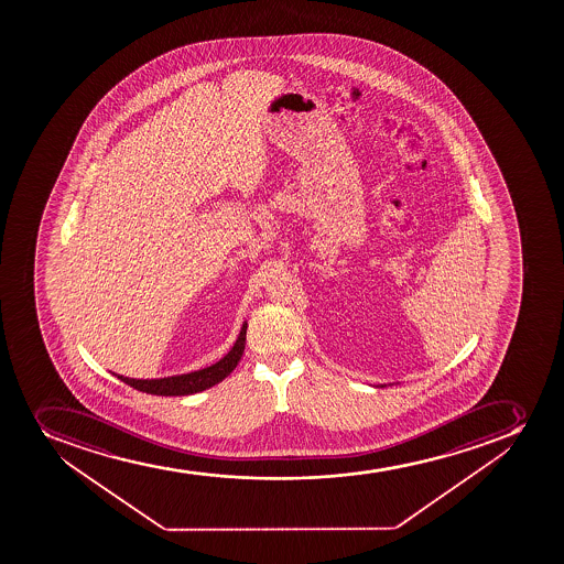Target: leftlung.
I'll use <instances>...</instances> for the list:
<instances>
[{
	"label": "left lung",
	"instance_id": "1",
	"mask_svg": "<svg viewBox=\"0 0 564 564\" xmlns=\"http://www.w3.org/2000/svg\"><path fill=\"white\" fill-rule=\"evenodd\" d=\"M382 388H384V386H382Z\"/></svg>",
	"mask_w": 564,
	"mask_h": 564
}]
</instances>
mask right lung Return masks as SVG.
Instances as JSON below:
<instances>
[{
    "label": "right lung",
    "instance_id": "obj_1",
    "mask_svg": "<svg viewBox=\"0 0 564 564\" xmlns=\"http://www.w3.org/2000/svg\"><path fill=\"white\" fill-rule=\"evenodd\" d=\"M246 329H248V324L245 322L228 355H224L218 362L212 364L207 368L198 369V371L174 375V377H163V379H130V377H123V375H113L119 380H123L124 384L132 386L134 390L151 393V395H193V393H198V391L207 390V388L223 382L237 368V364H239L240 357L245 352Z\"/></svg>",
    "mask_w": 564,
    "mask_h": 564
}]
</instances>
